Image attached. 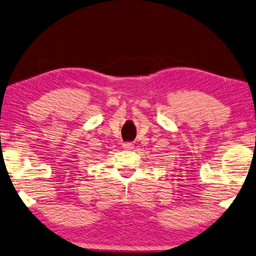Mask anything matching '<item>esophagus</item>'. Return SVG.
I'll return each mask as SVG.
<instances>
[{"label":"esophagus","instance_id":"obj_1","mask_svg":"<svg viewBox=\"0 0 256 256\" xmlns=\"http://www.w3.org/2000/svg\"><path fill=\"white\" fill-rule=\"evenodd\" d=\"M122 148L126 150H132L134 148V144L132 142H124Z\"/></svg>","mask_w":256,"mask_h":256}]
</instances>
